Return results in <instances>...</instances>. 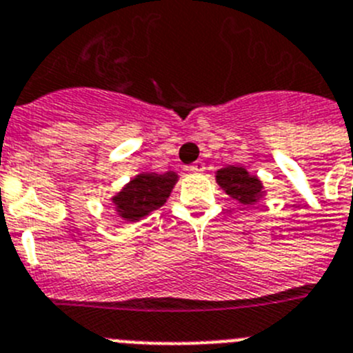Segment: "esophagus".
I'll use <instances>...</instances> for the list:
<instances>
[{
    "mask_svg": "<svg viewBox=\"0 0 353 353\" xmlns=\"http://www.w3.org/2000/svg\"><path fill=\"white\" fill-rule=\"evenodd\" d=\"M190 169V172H195V174H199V172H204V169H205V165H204V161H195V163H192L188 167Z\"/></svg>",
    "mask_w": 353,
    "mask_h": 353,
    "instance_id": "obj_1",
    "label": "esophagus"
}]
</instances>
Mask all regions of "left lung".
<instances>
[{
  "label": "left lung",
  "instance_id": "1",
  "mask_svg": "<svg viewBox=\"0 0 353 353\" xmlns=\"http://www.w3.org/2000/svg\"><path fill=\"white\" fill-rule=\"evenodd\" d=\"M216 183L241 205H255L268 193L259 176L250 174L241 165H227L223 169L216 170Z\"/></svg>",
  "mask_w": 353,
  "mask_h": 353
}]
</instances>
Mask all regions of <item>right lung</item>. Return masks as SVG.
I'll list each match as a JSON object with an SVG mask.
<instances>
[{
	"instance_id": "1",
	"label": "right lung",
	"mask_w": 353,
	"mask_h": 353,
	"mask_svg": "<svg viewBox=\"0 0 353 353\" xmlns=\"http://www.w3.org/2000/svg\"><path fill=\"white\" fill-rule=\"evenodd\" d=\"M177 179L179 176L174 170L165 174L141 172L110 199V205L125 221H139L167 202Z\"/></svg>"
}]
</instances>
